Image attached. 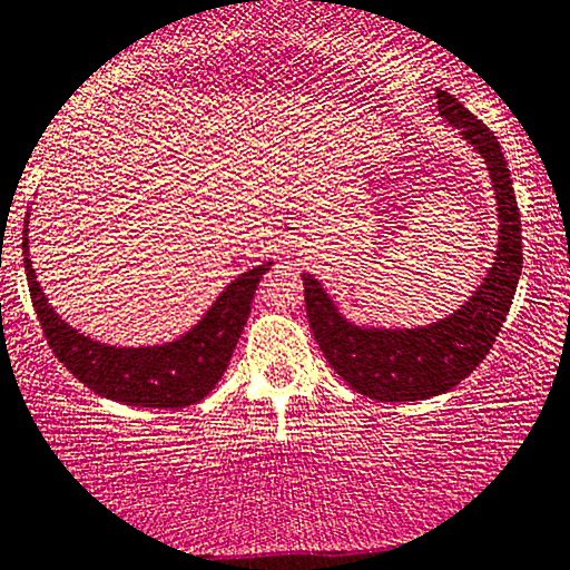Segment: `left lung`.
<instances>
[{
	"mask_svg": "<svg viewBox=\"0 0 570 570\" xmlns=\"http://www.w3.org/2000/svg\"><path fill=\"white\" fill-rule=\"evenodd\" d=\"M436 98L441 116L480 151L494 183L500 246L484 284L451 317L429 327L391 332L350 324L312 274H302L306 317L327 363L350 387L383 403L431 399L472 375L502 330L522 271L520 210L500 141L446 90H436Z\"/></svg>",
	"mask_w": 570,
	"mask_h": 570,
	"instance_id": "1",
	"label": "left lung"
}]
</instances>
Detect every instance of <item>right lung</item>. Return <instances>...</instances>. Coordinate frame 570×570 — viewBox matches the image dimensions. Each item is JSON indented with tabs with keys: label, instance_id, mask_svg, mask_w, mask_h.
<instances>
[{
	"label": "right lung",
	"instance_id": "add662e5",
	"mask_svg": "<svg viewBox=\"0 0 570 570\" xmlns=\"http://www.w3.org/2000/svg\"><path fill=\"white\" fill-rule=\"evenodd\" d=\"M22 248L30 299L38 312L45 340L60 363L104 399L161 411L185 409L203 401L218 385L248 322L253 294L271 266L264 264L238 276L207 312V317L183 340L169 342L165 347L126 350L98 345L70 330L50 309L40 284L35 282V271L27 258V238Z\"/></svg>",
	"mask_w": 570,
	"mask_h": 570
}]
</instances>
